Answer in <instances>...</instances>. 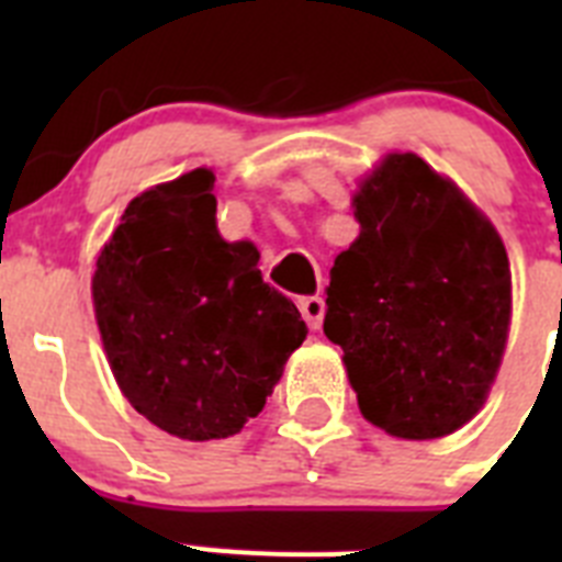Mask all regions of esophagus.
Here are the masks:
<instances>
[{
    "mask_svg": "<svg viewBox=\"0 0 562 562\" xmlns=\"http://www.w3.org/2000/svg\"><path fill=\"white\" fill-rule=\"evenodd\" d=\"M324 312L326 304L321 295L301 297V315H304V321L310 324V329H321V324H324Z\"/></svg>",
    "mask_w": 562,
    "mask_h": 562,
    "instance_id": "esophagus-1",
    "label": "esophagus"
}]
</instances>
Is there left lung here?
Masks as SVG:
<instances>
[{"label":"left lung","mask_w":562,"mask_h":562,"mask_svg":"<svg viewBox=\"0 0 562 562\" xmlns=\"http://www.w3.org/2000/svg\"><path fill=\"white\" fill-rule=\"evenodd\" d=\"M360 236L326 286L362 416L400 439L473 419L498 374L513 272L493 222L416 154H389L355 193Z\"/></svg>","instance_id":"left-lung-1"}]
</instances>
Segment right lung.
<instances>
[{"label":"right lung","instance_id":"obj_1","mask_svg":"<svg viewBox=\"0 0 562 562\" xmlns=\"http://www.w3.org/2000/svg\"><path fill=\"white\" fill-rule=\"evenodd\" d=\"M213 180L193 168L134 196L92 276L123 396L188 441L245 428L306 340L297 306L265 284L256 245H231L216 231Z\"/></svg>","mask_w":562,"mask_h":562}]
</instances>
